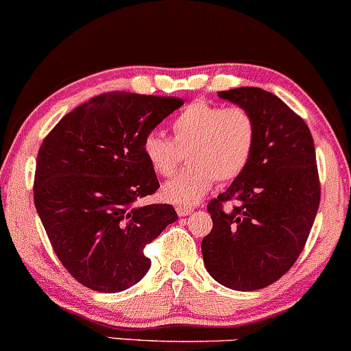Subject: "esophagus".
<instances>
[{"mask_svg":"<svg viewBox=\"0 0 351 351\" xmlns=\"http://www.w3.org/2000/svg\"><path fill=\"white\" fill-rule=\"evenodd\" d=\"M176 210H177V214H179L180 217H184V216H189V214L194 209H192V207H189V206H177Z\"/></svg>","mask_w":351,"mask_h":351,"instance_id":"1","label":"esophagus"}]
</instances>
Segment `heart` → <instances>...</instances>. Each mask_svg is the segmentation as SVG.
I'll return each mask as SVG.
<instances>
[{
    "instance_id": "b5f03b06",
    "label": "heart",
    "mask_w": 351,
    "mask_h": 351,
    "mask_svg": "<svg viewBox=\"0 0 351 351\" xmlns=\"http://www.w3.org/2000/svg\"><path fill=\"white\" fill-rule=\"evenodd\" d=\"M174 138L150 132L142 142L145 160L156 174L171 177L187 154V165L162 187L172 204L191 206L213 189L214 182H232L250 165L256 145V122L243 107L195 101L171 122Z\"/></svg>"
}]
</instances>
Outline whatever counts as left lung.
I'll use <instances>...</instances> for the list:
<instances>
[{
	"mask_svg": "<svg viewBox=\"0 0 351 351\" xmlns=\"http://www.w3.org/2000/svg\"><path fill=\"white\" fill-rule=\"evenodd\" d=\"M217 95L246 108L256 122L250 165L207 210L213 231L201 250L207 273L236 291L278 281L303 251L319 207L311 132L281 99L254 86ZM222 202H234L224 210Z\"/></svg>",
	"mask_w": 351,
	"mask_h": 351,
	"instance_id": "8db88e82",
	"label": "left lung"
}]
</instances>
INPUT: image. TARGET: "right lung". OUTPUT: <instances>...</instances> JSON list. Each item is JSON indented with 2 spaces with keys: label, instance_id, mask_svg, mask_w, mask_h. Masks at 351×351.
Instances as JSON below:
<instances>
[{
  "label": "right lung",
  "instance_id": "right-lung-1",
  "mask_svg": "<svg viewBox=\"0 0 351 351\" xmlns=\"http://www.w3.org/2000/svg\"><path fill=\"white\" fill-rule=\"evenodd\" d=\"M182 105L104 93L63 117L41 144L36 213L55 254L86 288L119 293L141 281L150 267L144 246L177 221L171 204L135 202L159 189L142 142Z\"/></svg>",
  "mask_w": 351,
  "mask_h": 351
}]
</instances>
